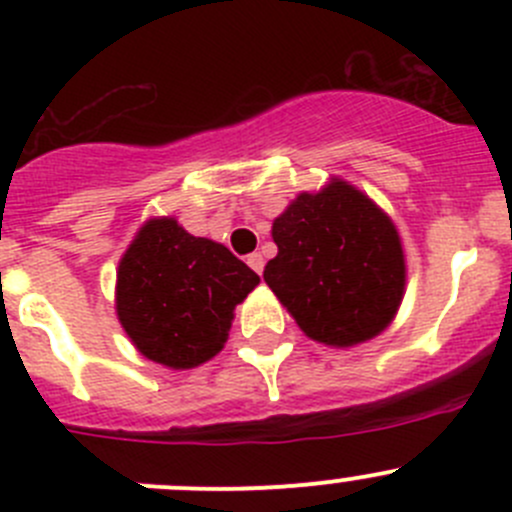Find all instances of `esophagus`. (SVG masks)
<instances>
[{"instance_id":"obj_1","label":"esophagus","mask_w":512,"mask_h":512,"mask_svg":"<svg viewBox=\"0 0 512 512\" xmlns=\"http://www.w3.org/2000/svg\"><path fill=\"white\" fill-rule=\"evenodd\" d=\"M247 265H250L257 275H262V270H265V257H262L260 252H252V255H247Z\"/></svg>"}]
</instances>
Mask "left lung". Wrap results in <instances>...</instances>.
Returning a JSON list of instances; mask_svg holds the SVG:
<instances>
[{
    "instance_id": "8db88e82",
    "label": "left lung",
    "mask_w": 512,
    "mask_h": 512,
    "mask_svg": "<svg viewBox=\"0 0 512 512\" xmlns=\"http://www.w3.org/2000/svg\"><path fill=\"white\" fill-rule=\"evenodd\" d=\"M265 282L312 342L347 349L379 337L406 292V255L389 213L332 175L272 220Z\"/></svg>"
}]
</instances>
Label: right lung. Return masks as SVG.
<instances>
[{
	"label": "right lung",
	"instance_id": "1",
	"mask_svg": "<svg viewBox=\"0 0 512 512\" xmlns=\"http://www.w3.org/2000/svg\"><path fill=\"white\" fill-rule=\"evenodd\" d=\"M260 277L225 245L170 215L148 218L118 260L116 314L138 354L195 369L223 352L235 307Z\"/></svg>",
	"mask_w": 512,
	"mask_h": 512
}]
</instances>
